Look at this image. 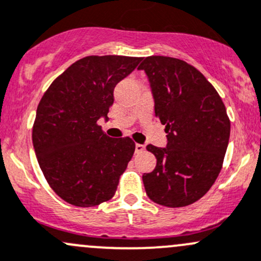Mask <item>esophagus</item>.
Masks as SVG:
<instances>
[{"instance_id": "34e87169", "label": "esophagus", "mask_w": 261, "mask_h": 261, "mask_svg": "<svg viewBox=\"0 0 261 261\" xmlns=\"http://www.w3.org/2000/svg\"><path fill=\"white\" fill-rule=\"evenodd\" d=\"M145 150V145H141V144H136L135 145V151L136 153H140L142 152Z\"/></svg>"}]
</instances>
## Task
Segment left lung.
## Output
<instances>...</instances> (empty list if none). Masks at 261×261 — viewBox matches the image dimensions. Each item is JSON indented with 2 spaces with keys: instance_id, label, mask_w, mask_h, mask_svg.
I'll use <instances>...</instances> for the list:
<instances>
[{
  "instance_id": "left-lung-1",
  "label": "left lung",
  "mask_w": 261,
  "mask_h": 261,
  "mask_svg": "<svg viewBox=\"0 0 261 261\" xmlns=\"http://www.w3.org/2000/svg\"><path fill=\"white\" fill-rule=\"evenodd\" d=\"M145 70L155 115L167 134L166 147L147 145L156 158L142 175L153 202L182 207L201 199L220 174L230 138V120L215 87L193 65L167 56H149Z\"/></svg>"
}]
</instances>
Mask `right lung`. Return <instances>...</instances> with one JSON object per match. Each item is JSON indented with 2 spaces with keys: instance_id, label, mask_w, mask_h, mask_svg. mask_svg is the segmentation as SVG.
Wrapping results in <instances>:
<instances>
[{
  "instance_id": "1",
  "label": "right lung",
  "mask_w": 261,
  "mask_h": 261,
  "mask_svg": "<svg viewBox=\"0 0 261 261\" xmlns=\"http://www.w3.org/2000/svg\"><path fill=\"white\" fill-rule=\"evenodd\" d=\"M142 57L86 56L50 85L37 106L32 142L52 190L66 202L90 207L111 199L135 152L130 138L111 139L108 120L114 89Z\"/></svg>"
}]
</instances>
